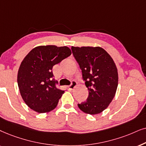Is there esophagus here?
Wrapping results in <instances>:
<instances>
[{"instance_id": "obj_1", "label": "esophagus", "mask_w": 146, "mask_h": 146, "mask_svg": "<svg viewBox=\"0 0 146 146\" xmlns=\"http://www.w3.org/2000/svg\"><path fill=\"white\" fill-rule=\"evenodd\" d=\"M77 83L76 81H73V82L71 83V84L69 86V88L70 89H73L75 87L77 86Z\"/></svg>"}]
</instances>
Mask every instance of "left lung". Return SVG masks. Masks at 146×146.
Returning <instances> with one entry per match:
<instances>
[{
  "instance_id": "1",
  "label": "left lung",
  "mask_w": 146,
  "mask_h": 146,
  "mask_svg": "<svg viewBox=\"0 0 146 146\" xmlns=\"http://www.w3.org/2000/svg\"><path fill=\"white\" fill-rule=\"evenodd\" d=\"M71 50L89 90L88 98L78 104L79 108L89 115L100 113L109 106L117 91L115 63L100 46H71Z\"/></svg>"
}]
</instances>
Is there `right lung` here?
<instances>
[{
    "label": "right lung",
    "instance_id": "1",
    "mask_svg": "<svg viewBox=\"0 0 146 146\" xmlns=\"http://www.w3.org/2000/svg\"><path fill=\"white\" fill-rule=\"evenodd\" d=\"M71 55L67 46H36L21 62L17 82L23 101L35 111L43 113L53 110L65 91L57 89L52 69Z\"/></svg>",
    "mask_w": 146,
    "mask_h": 146
}]
</instances>
